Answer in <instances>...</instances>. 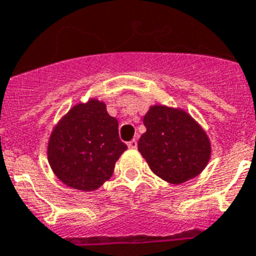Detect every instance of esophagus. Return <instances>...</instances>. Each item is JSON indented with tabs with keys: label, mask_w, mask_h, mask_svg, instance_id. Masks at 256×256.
Here are the masks:
<instances>
[{
	"label": "esophagus",
	"mask_w": 256,
	"mask_h": 256,
	"mask_svg": "<svg viewBox=\"0 0 256 256\" xmlns=\"http://www.w3.org/2000/svg\"><path fill=\"white\" fill-rule=\"evenodd\" d=\"M128 148H130V149H136V148H137V141L136 140L130 141V142H128Z\"/></svg>",
	"instance_id": "1"
}]
</instances>
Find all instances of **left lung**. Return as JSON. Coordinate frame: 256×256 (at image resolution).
Listing matches in <instances>:
<instances>
[{
    "label": "left lung",
    "instance_id": "8db88e82",
    "mask_svg": "<svg viewBox=\"0 0 256 256\" xmlns=\"http://www.w3.org/2000/svg\"><path fill=\"white\" fill-rule=\"evenodd\" d=\"M146 132L138 152L154 174L171 184L196 178L206 168L212 146L208 134L187 111L153 104L144 115Z\"/></svg>",
    "mask_w": 256,
    "mask_h": 256
}]
</instances>
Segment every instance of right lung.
<instances>
[{
    "instance_id": "right-lung-1",
    "label": "right lung",
    "mask_w": 256,
    "mask_h": 256,
    "mask_svg": "<svg viewBox=\"0 0 256 256\" xmlns=\"http://www.w3.org/2000/svg\"><path fill=\"white\" fill-rule=\"evenodd\" d=\"M119 123L96 98L72 107L54 126L48 140V164L64 184L78 191L98 190L114 174L126 150Z\"/></svg>"
}]
</instances>
